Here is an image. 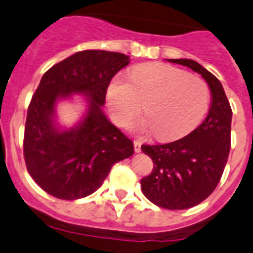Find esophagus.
Listing matches in <instances>:
<instances>
[{"label":"esophagus","instance_id":"obj_1","mask_svg":"<svg viewBox=\"0 0 253 253\" xmlns=\"http://www.w3.org/2000/svg\"><path fill=\"white\" fill-rule=\"evenodd\" d=\"M134 150L135 152L141 151V142L140 141H134Z\"/></svg>","mask_w":253,"mask_h":253}]
</instances>
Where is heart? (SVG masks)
Returning a JSON list of instances; mask_svg holds the SVG:
<instances>
[{"mask_svg":"<svg viewBox=\"0 0 253 253\" xmlns=\"http://www.w3.org/2000/svg\"><path fill=\"white\" fill-rule=\"evenodd\" d=\"M137 122L139 132L155 131L159 139L174 140L189 134L203 121L211 104V89L203 79L161 62L132 69L130 77H114L108 87L112 118L126 127Z\"/></svg>","mask_w":253,"mask_h":253,"instance_id":"1","label":"heart"}]
</instances>
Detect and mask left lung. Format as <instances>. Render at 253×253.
<instances>
[{
    "label": "left lung",
    "mask_w": 253,
    "mask_h": 253,
    "mask_svg": "<svg viewBox=\"0 0 253 253\" xmlns=\"http://www.w3.org/2000/svg\"><path fill=\"white\" fill-rule=\"evenodd\" d=\"M202 75L211 93L209 113L187 136L164 145H142L154 169L141 179L144 196L156 206L182 211L208 198L216 188L231 145L232 111L219 80L194 60L169 59Z\"/></svg>",
    "instance_id": "left-lung-1"
}]
</instances>
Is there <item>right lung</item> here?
<instances>
[{
    "mask_svg": "<svg viewBox=\"0 0 253 253\" xmlns=\"http://www.w3.org/2000/svg\"><path fill=\"white\" fill-rule=\"evenodd\" d=\"M129 61L121 52L84 50L42 75L28 107L23 152L29 174L50 196L65 201L89 196L114 164L134 154L131 140L102 112L109 82ZM74 93L89 98L86 116L75 128L57 129L54 104Z\"/></svg>",
    "mask_w": 253,
    "mask_h": 253,
    "instance_id": "1",
    "label": "right lung"
}]
</instances>
